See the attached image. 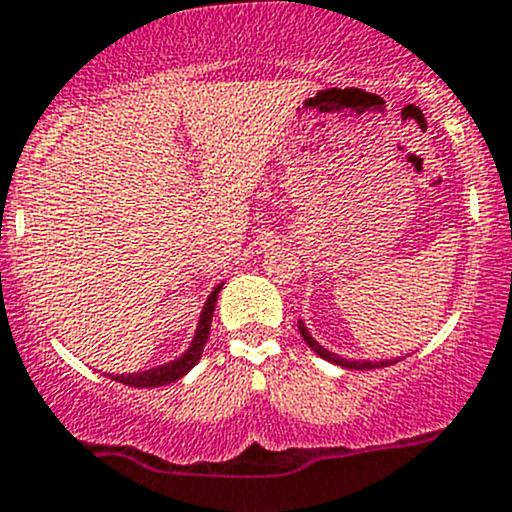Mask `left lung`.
Wrapping results in <instances>:
<instances>
[{
    "label": "left lung",
    "mask_w": 512,
    "mask_h": 512,
    "mask_svg": "<svg viewBox=\"0 0 512 512\" xmlns=\"http://www.w3.org/2000/svg\"><path fill=\"white\" fill-rule=\"evenodd\" d=\"M297 327H299V334H302L304 342H307L309 347H312V352H317L319 356H322V359L332 361V364L344 366V369H381V366H391V364H394V361H391V359H386V361H349V359H344V356L332 354V352H329V349L319 347V344L314 342V337L307 332V327H304L302 322H297Z\"/></svg>",
    "instance_id": "obj_1"
}]
</instances>
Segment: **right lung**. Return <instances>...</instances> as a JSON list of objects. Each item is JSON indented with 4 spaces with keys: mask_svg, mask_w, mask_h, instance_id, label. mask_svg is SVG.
<instances>
[{
    "mask_svg": "<svg viewBox=\"0 0 512 512\" xmlns=\"http://www.w3.org/2000/svg\"><path fill=\"white\" fill-rule=\"evenodd\" d=\"M223 289V285H218L210 292L208 302H205L203 314H200V322H198V332H195L193 342H190L188 352H185L180 359L168 361V364L156 366V369H148V371H138V374H116L111 376L113 381H121L126 386H136V389H151V386H165V384H173L178 381L180 376L188 374L198 359L203 356V347L208 342V334H210V322H213V312H215V302H218V292Z\"/></svg>",
    "mask_w": 512,
    "mask_h": 512,
    "instance_id": "obj_1",
    "label": "right lung"
}]
</instances>
